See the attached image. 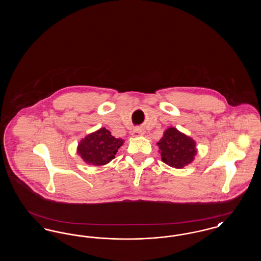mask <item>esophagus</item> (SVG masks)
Wrapping results in <instances>:
<instances>
[{
	"instance_id": "34e87169",
	"label": "esophagus",
	"mask_w": 261,
	"mask_h": 261,
	"mask_svg": "<svg viewBox=\"0 0 261 261\" xmlns=\"http://www.w3.org/2000/svg\"><path fill=\"white\" fill-rule=\"evenodd\" d=\"M143 135V130L141 128H135L132 132V136L133 137H140Z\"/></svg>"
}]
</instances>
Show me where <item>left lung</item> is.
<instances>
[{
	"label": "left lung",
	"instance_id": "left-lung-1",
	"mask_svg": "<svg viewBox=\"0 0 261 261\" xmlns=\"http://www.w3.org/2000/svg\"><path fill=\"white\" fill-rule=\"evenodd\" d=\"M158 146L162 162L175 168L190 164L197 154L196 142L173 127L164 132Z\"/></svg>",
	"mask_w": 261,
	"mask_h": 261
}]
</instances>
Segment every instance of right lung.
<instances>
[{
  "instance_id": "1",
  "label": "right lung",
  "mask_w": 261,
  "mask_h": 261,
  "mask_svg": "<svg viewBox=\"0 0 261 261\" xmlns=\"http://www.w3.org/2000/svg\"><path fill=\"white\" fill-rule=\"evenodd\" d=\"M122 139H116L105 127L82 139L77 147V153L88 164L100 166L115 158L123 145Z\"/></svg>"
}]
</instances>
